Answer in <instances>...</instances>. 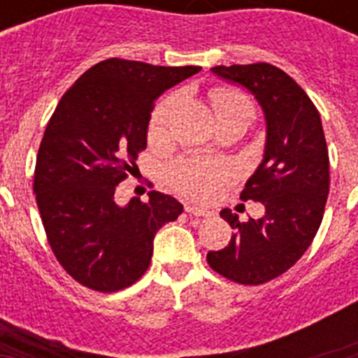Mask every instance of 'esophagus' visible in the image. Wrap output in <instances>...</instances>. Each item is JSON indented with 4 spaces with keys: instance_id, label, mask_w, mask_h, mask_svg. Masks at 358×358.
<instances>
[{
    "instance_id": "1",
    "label": "esophagus",
    "mask_w": 358,
    "mask_h": 358,
    "mask_svg": "<svg viewBox=\"0 0 358 358\" xmlns=\"http://www.w3.org/2000/svg\"><path fill=\"white\" fill-rule=\"evenodd\" d=\"M185 210H186V213L194 215V217H210V215H211L208 210L195 206V204H192V202H186Z\"/></svg>"
}]
</instances>
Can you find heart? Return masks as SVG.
<instances>
[{
	"label": "heart",
	"mask_w": 358,
	"mask_h": 358,
	"mask_svg": "<svg viewBox=\"0 0 358 358\" xmlns=\"http://www.w3.org/2000/svg\"><path fill=\"white\" fill-rule=\"evenodd\" d=\"M213 103L217 116L227 115L231 110L242 109V107H251L248 98L242 96L240 93H233V91H218L213 98ZM173 106H176V100H169L156 110V115L152 118V132L157 134L166 127ZM229 164L194 157V159H185L173 164L172 179L182 194L204 199L210 197L220 186V182H224L229 177Z\"/></svg>",
	"instance_id": "heart-1"
}]
</instances>
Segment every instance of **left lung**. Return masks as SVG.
<instances>
[{
  "mask_svg": "<svg viewBox=\"0 0 358 358\" xmlns=\"http://www.w3.org/2000/svg\"><path fill=\"white\" fill-rule=\"evenodd\" d=\"M215 77L248 90L265 116L264 159L240 194L265 213L240 222L220 211L235 233L208 264L242 285H262L289 271L314 240L330 189V159L321 116L296 80L267 62L211 68Z\"/></svg>",
  "mask_w": 358,
  "mask_h": 358,
  "instance_id": "8db88e82",
  "label": "left lung"
}]
</instances>
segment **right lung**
<instances>
[{
    "mask_svg": "<svg viewBox=\"0 0 358 358\" xmlns=\"http://www.w3.org/2000/svg\"><path fill=\"white\" fill-rule=\"evenodd\" d=\"M201 71L107 59L61 98L37 152L34 194L53 255L66 273L98 292H116L145 274L161 226L182 213L172 195L115 201L147 147L154 102Z\"/></svg>",
    "mask_w": 358,
    "mask_h": 358,
    "instance_id": "obj_1",
    "label": "right lung"
}]
</instances>
